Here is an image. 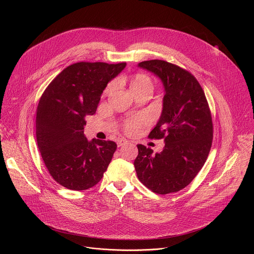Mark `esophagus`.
Listing matches in <instances>:
<instances>
[{"label": "esophagus", "instance_id": "esophagus-1", "mask_svg": "<svg viewBox=\"0 0 254 254\" xmlns=\"http://www.w3.org/2000/svg\"><path fill=\"white\" fill-rule=\"evenodd\" d=\"M126 143H127V140L126 138H120L118 140V147H122V146H125Z\"/></svg>", "mask_w": 254, "mask_h": 254}]
</instances>
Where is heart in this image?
I'll list each match as a JSON object with an SVG mask.
<instances>
[{"instance_id":"obj_1","label":"heart","mask_w":254,"mask_h":254,"mask_svg":"<svg viewBox=\"0 0 254 254\" xmlns=\"http://www.w3.org/2000/svg\"><path fill=\"white\" fill-rule=\"evenodd\" d=\"M116 83L115 81H112L107 84L104 93L108 94L111 93L114 89H115ZM129 86L131 91L137 95L143 91H152L153 87H154V83H153V79L151 78L150 75L146 74V73H136L134 74L130 81H129ZM149 123V120L144 117V116H134L128 120H127L124 123V129L127 133H134L138 130V128H140L141 127L146 126Z\"/></svg>"}]
</instances>
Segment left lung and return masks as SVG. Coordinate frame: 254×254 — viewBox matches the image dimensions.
<instances>
[{
	"instance_id": "8db88e82",
	"label": "left lung",
	"mask_w": 254,
	"mask_h": 254,
	"mask_svg": "<svg viewBox=\"0 0 254 254\" xmlns=\"http://www.w3.org/2000/svg\"><path fill=\"white\" fill-rule=\"evenodd\" d=\"M138 67L156 74L165 95L161 118L149 137L164 138L161 153L137 144L134 169L140 182L156 194H170L188 186L204 166L213 139L212 117L204 90L184 68L164 60Z\"/></svg>"
}]
</instances>
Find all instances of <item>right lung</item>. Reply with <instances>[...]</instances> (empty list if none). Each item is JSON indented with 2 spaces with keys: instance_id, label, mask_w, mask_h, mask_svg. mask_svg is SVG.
Returning <instances> with one entry per match:
<instances>
[{
  "instance_id": "add662e5",
  "label": "right lung",
  "mask_w": 254,
  "mask_h": 254,
  "mask_svg": "<svg viewBox=\"0 0 254 254\" xmlns=\"http://www.w3.org/2000/svg\"><path fill=\"white\" fill-rule=\"evenodd\" d=\"M127 63L77 62L50 82L36 111V137L43 162L61 186L82 191L95 186L118 148L113 140L84 136L85 118L96 112L107 83Z\"/></svg>"
}]
</instances>
